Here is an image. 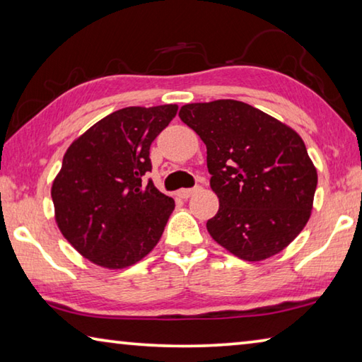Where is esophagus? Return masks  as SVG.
Wrapping results in <instances>:
<instances>
[{
    "label": "esophagus",
    "mask_w": 362,
    "mask_h": 362,
    "mask_svg": "<svg viewBox=\"0 0 362 362\" xmlns=\"http://www.w3.org/2000/svg\"><path fill=\"white\" fill-rule=\"evenodd\" d=\"M198 187H196V188H182V189H179V193H177V194H179V198H182V199H188L189 198V196H193L196 192H198Z\"/></svg>",
    "instance_id": "1"
}]
</instances>
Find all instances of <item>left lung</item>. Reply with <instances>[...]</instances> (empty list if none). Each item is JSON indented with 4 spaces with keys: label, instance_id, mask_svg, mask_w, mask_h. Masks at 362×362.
Instances as JSON below:
<instances>
[{
    "label": "left lung",
    "instance_id": "obj_1",
    "mask_svg": "<svg viewBox=\"0 0 362 362\" xmlns=\"http://www.w3.org/2000/svg\"><path fill=\"white\" fill-rule=\"evenodd\" d=\"M179 116L207 148L220 203L206 223L212 240L246 262L284 250L308 223L317 185L302 137L240 100L187 103Z\"/></svg>",
    "mask_w": 362,
    "mask_h": 362
}]
</instances>
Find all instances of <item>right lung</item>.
<instances>
[{
  "label": "right lung",
  "instance_id": "add662e5",
  "mask_svg": "<svg viewBox=\"0 0 362 362\" xmlns=\"http://www.w3.org/2000/svg\"><path fill=\"white\" fill-rule=\"evenodd\" d=\"M179 107H127L90 126L66 148L52 182L60 233L84 259L122 269L148 255L161 238L174 199L145 183L150 145Z\"/></svg>",
  "mask_w": 362,
  "mask_h": 362
}]
</instances>
